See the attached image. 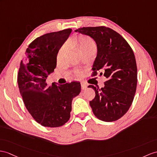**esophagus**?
Wrapping results in <instances>:
<instances>
[{
    "label": "esophagus",
    "instance_id": "obj_1",
    "mask_svg": "<svg viewBox=\"0 0 157 157\" xmlns=\"http://www.w3.org/2000/svg\"><path fill=\"white\" fill-rule=\"evenodd\" d=\"M87 85L86 83H81V89L82 90H85L87 88Z\"/></svg>",
    "mask_w": 157,
    "mask_h": 157
}]
</instances>
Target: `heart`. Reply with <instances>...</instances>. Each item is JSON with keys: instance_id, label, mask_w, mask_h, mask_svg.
<instances>
[{"instance_id": "b5f03b06", "label": "heart", "mask_w": 157, "mask_h": 157, "mask_svg": "<svg viewBox=\"0 0 157 157\" xmlns=\"http://www.w3.org/2000/svg\"><path fill=\"white\" fill-rule=\"evenodd\" d=\"M70 44L79 55L84 52H96L97 50V46L94 40L88 36H79L77 39L71 42ZM65 51L66 48L64 47L60 48L58 56H57V60L60 61L63 59Z\"/></svg>"}]
</instances>
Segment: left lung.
<instances>
[{
	"label": "left lung",
	"instance_id": "1",
	"mask_svg": "<svg viewBox=\"0 0 157 157\" xmlns=\"http://www.w3.org/2000/svg\"><path fill=\"white\" fill-rule=\"evenodd\" d=\"M92 38L97 44V55L93 75L101 71L107 78L101 89L89 85L95 91L90 106L95 117L105 122L119 119L128 111L135 97L137 67L131 47L121 34L106 26L83 27L75 30Z\"/></svg>",
	"mask_w": 157,
	"mask_h": 157
}]
</instances>
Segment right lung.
<instances>
[{"instance_id":"1","label":"right lung","mask_w":157,"mask_h":157,"mask_svg":"<svg viewBox=\"0 0 157 157\" xmlns=\"http://www.w3.org/2000/svg\"><path fill=\"white\" fill-rule=\"evenodd\" d=\"M72 29L38 37L26 48L18 73V85L25 105L37 123L59 127L69 120L72 101L79 94L81 83L72 82L48 86V76L56 67L57 55Z\"/></svg>"}]
</instances>
